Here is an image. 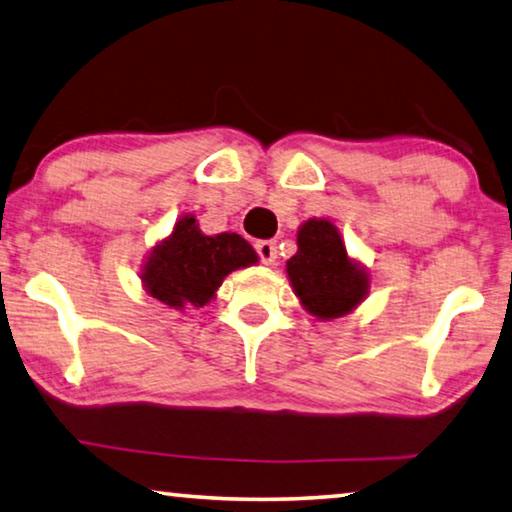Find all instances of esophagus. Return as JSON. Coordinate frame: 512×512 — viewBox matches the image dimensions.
<instances>
[{
  "instance_id": "obj_1",
  "label": "esophagus",
  "mask_w": 512,
  "mask_h": 512,
  "mask_svg": "<svg viewBox=\"0 0 512 512\" xmlns=\"http://www.w3.org/2000/svg\"><path fill=\"white\" fill-rule=\"evenodd\" d=\"M255 250L259 255V262H262V264H276V259H278L276 241H257Z\"/></svg>"
}]
</instances>
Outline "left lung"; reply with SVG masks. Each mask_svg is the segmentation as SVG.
I'll use <instances>...</instances> for the list:
<instances>
[{"label":"left lung","mask_w":512,"mask_h":512,"mask_svg":"<svg viewBox=\"0 0 512 512\" xmlns=\"http://www.w3.org/2000/svg\"><path fill=\"white\" fill-rule=\"evenodd\" d=\"M296 246L299 250L287 262V276L312 317H342L368 296V273L349 259L338 227L329 220H305L296 234Z\"/></svg>","instance_id":"obj_1"}]
</instances>
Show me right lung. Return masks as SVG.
<instances>
[{"instance_id":"add662e5","label":"right lung","mask_w":512,"mask_h":512,"mask_svg":"<svg viewBox=\"0 0 512 512\" xmlns=\"http://www.w3.org/2000/svg\"><path fill=\"white\" fill-rule=\"evenodd\" d=\"M257 262V253L243 236L202 234L195 216H181L172 234L151 250L140 278L144 289L174 310L202 308L225 276Z\"/></svg>"}]
</instances>
